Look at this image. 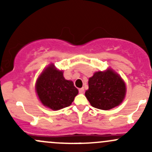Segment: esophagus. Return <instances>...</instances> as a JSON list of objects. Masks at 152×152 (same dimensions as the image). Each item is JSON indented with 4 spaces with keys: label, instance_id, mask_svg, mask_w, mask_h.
Segmentation results:
<instances>
[{
    "label": "esophagus",
    "instance_id": "34e87169",
    "mask_svg": "<svg viewBox=\"0 0 152 152\" xmlns=\"http://www.w3.org/2000/svg\"><path fill=\"white\" fill-rule=\"evenodd\" d=\"M79 92L80 93H85V88H84V87H82V88L79 89Z\"/></svg>",
    "mask_w": 152,
    "mask_h": 152
}]
</instances>
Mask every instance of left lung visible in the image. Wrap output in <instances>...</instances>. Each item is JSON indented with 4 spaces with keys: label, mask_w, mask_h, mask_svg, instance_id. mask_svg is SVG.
<instances>
[{
    "label": "left lung",
    "mask_w": 152,
    "mask_h": 152,
    "mask_svg": "<svg viewBox=\"0 0 152 152\" xmlns=\"http://www.w3.org/2000/svg\"><path fill=\"white\" fill-rule=\"evenodd\" d=\"M85 96L93 107L107 110L119 105L126 94V86L118 74L108 70L96 72L89 79Z\"/></svg>",
    "instance_id": "left-lung-1"
}]
</instances>
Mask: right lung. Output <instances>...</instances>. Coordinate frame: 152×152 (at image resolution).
I'll return each instance as SVG.
<instances>
[{
    "mask_svg": "<svg viewBox=\"0 0 152 152\" xmlns=\"http://www.w3.org/2000/svg\"><path fill=\"white\" fill-rule=\"evenodd\" d=\"M39 100L43 105L58 110L71 104L78 90L73 82L66 80L62 71L50 65L41 73L36 85Z\"/></svg>",
    "mask_w": 152,
    "mask_h": 152,
    "instance_id": "right-lung-1",
    "label": "right lung"
}]
</instances>
